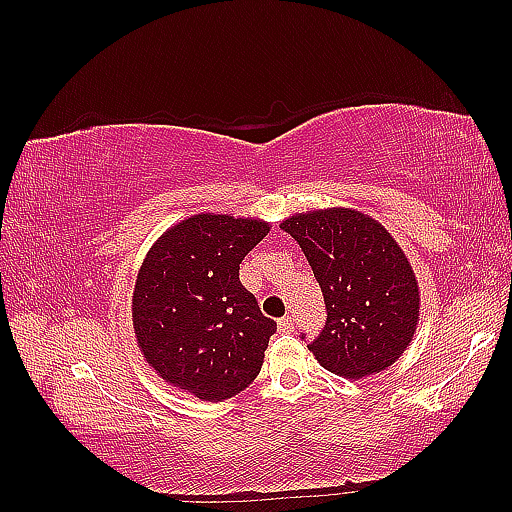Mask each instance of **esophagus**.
Wrapping results in <instances>:
<instances>
[{
  "label": "esophagus",
  "instance_id": "esophagus-1",
  "mask_svg": "<svg viewBox=\"0 0 512 512\" xmlns=\"http://www.w3.org/2000/svg\"><path fill=\"white\" fill-rule=\"evenodd\" d=\"M277 327H280V331H290L292 327H294V318L292 316H284V318H280L277 320Z\"/></svg>",
  "mask_w": 512,
  "mask_h": 512
}]
</instances>
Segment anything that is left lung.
Listing matches in <instances>:
<instances>
[{"mask_svg": "<svg viewBox=\"0 0 512 512\" xmlns=\"http://www.w3.org/2000/svg\"><path fill=\"white\" fill-rule=\"evenodd\" d=\"M280 228L299 243L327 305L307 344L318 363L352 380L393 365L412 342L421 294L391 232L342 207L297 213Z\"/></svg>", "mask_w": 512, "mask_h": 512, "instance_id": "8db88e82", "label": "left lung"}]
</instances>
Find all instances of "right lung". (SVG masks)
<instances>
[{
	"label": "right lung",
	"instance_id": "1",
	"mask_svg": "<svg viewBox=\"0 0 512 512\" xmlns=\"http://www.w3.org/2000/svg\"><path fill=\"white\" fill-rule=\"evenodd\" d=\"M267 232L262 220L198 213L151 245L132 322L145 361L166 382L222 401L258 376L277 324L239 282V265Z\"/></svg>",
	"mask_w": 512,
	"mask_h": 512
}]
</instances>
